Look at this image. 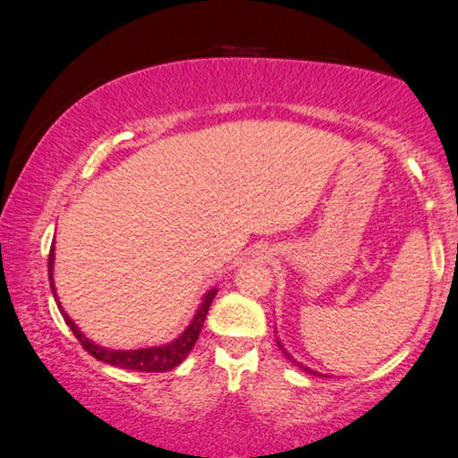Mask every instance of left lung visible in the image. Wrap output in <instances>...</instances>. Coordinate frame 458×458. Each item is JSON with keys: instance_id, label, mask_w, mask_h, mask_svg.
Returning <instances> with one entry per match:
<instances>
[{"instance_id": "8db88e82", "label": "left lung", "mask_w": 458, "mask_h": 458, "mask_svg": "<svg viewBox=\"0 0 458 458\" xmlns=\"http://www.w3.org/2000/svg\"><path fill=\"white\" fill-rule=\"evenodd\" d=\"M287 356H290V354H287ZM290 360H292V356H290ZM296 365L302 367V365H300V362H296ZM302 369H306V367H302ZM306 371H310V369H306Z\"/></svg>"}]
</instances>
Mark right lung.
Listing matches in <instances>:
<instances>
[{"mask_svg": "<svg viewBox=\"0 0 458 458\" xmlns=\"http://www.w3.org/2000/svg\"><path fill=\"white\" fill-rule=\"evenodd\" d=\"M54 246L49 250V259H47V273H49V281H52V292H54V298L55 302H58V296H55V287H54ZM216 296V290H210L206 293L202 306H199L196 317H193V321L190 327H187L183 334H181L177 340L166 344V346H158V348H143V350H108V348H102V346H96V344L87 340V337L81 334L77 325L71 321V317L66 315L64 309H62L60 302H58V309L62 312V317H64V321L71 331L74 334V337L81 342V346H83L87 352H89L93 359L102 360V362H108L112 367H121V369H131V371H148V373H158V371H171L181 362L185 360V356L191 352L193 344L198 342L199 337V331L204 327V318L208 315V309L212 304V298Z\"/></svg>", "mask_w": 458, "mask_h": 458, "instance_id": "right-lung-1", "label": "right lung"}]
</instances>
